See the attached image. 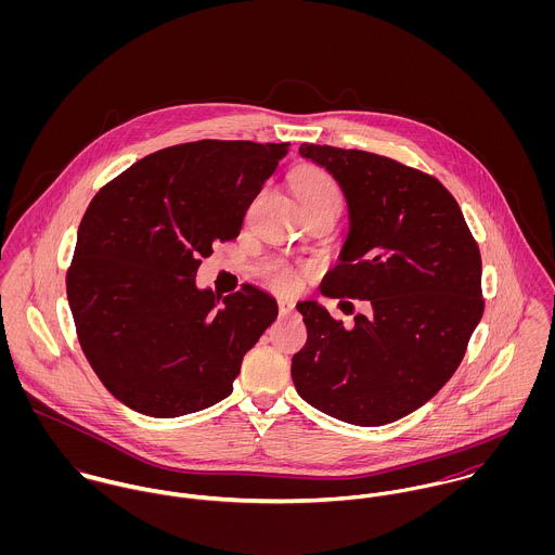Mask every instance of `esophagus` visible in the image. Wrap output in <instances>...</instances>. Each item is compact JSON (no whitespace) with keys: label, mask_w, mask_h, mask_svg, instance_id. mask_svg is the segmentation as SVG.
<instances>
[{"label":"esophagus","mask_w":555,"mask_h":555,"mask_svg":"<svg viewBox=\"0 0 555 555\" xmlns=\"http://www.w3.org/2000/svg\"><path fill=\"white\" fill-rule=\"evenodd\" d=\"M278 308H280V314L282 317H288L293 310H295V304L291 299H280L278 301Z\"/></svg>","instance_id":"1"}]
</instances>
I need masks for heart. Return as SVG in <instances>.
<instances>
[{
    "label": "heart",
    "mask_w": 555,
    "mask_h": 555,
    "mask_svg": "<svg viewBox=\"0 0 555 555\" xmlns=\"http://www.w3.org/2000/svg\"><path fill=\"white\" fill-rule=\"evenodd\" d=\"M295 194L301 207H322V205L339 207L341 203L339 188L328 175L320 170H304L295 181ZM271 282L280 291H293L297 288L299 278L293 269H280L278 273H273Z\"/></svg>",
    "instance_id": "obj_1"
}]
</instances>
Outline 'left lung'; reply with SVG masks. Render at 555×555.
<instances>
[{"mask_svg":"<svg viewBox=\"0 0 555 555\" xmlns=\"http://www.w3.org/2000/svg\"><path fill=\"white\" fill-rule=\"evenodd\" d=\"M348 205L339 262L320 293L370 301L346 328L318 301H299L306 346L293 357L297 393L344 423L374 427L414 412L460 367L482 317L480 254L451 192L396 159L299 147Z\"/></svg>","mask_w":555,"mask_h":555,"instance_id":"obj_1","label":"left lung"}]
</instances>
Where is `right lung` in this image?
Returning a JSON list of instances; mask_svg holds the SVG:
<instances>
[{
    "label": "right lung",
    "mask_w": 555,
    "mask_h": 555,
    "mask_svg": "<svg viewBox=\"0 0 555 555\" xmlns=\"http://www.w3.org/2000/svg\"><path fill=\"white\" fill-rule=\"evenodd\" d=\"M291 143L196 141L139 159L89 203L66 278L80 348L128 408L172 418L231 396L278 301L196 286Z\"/></svg>",
    "instance_id": "1"
}]
</instances>
